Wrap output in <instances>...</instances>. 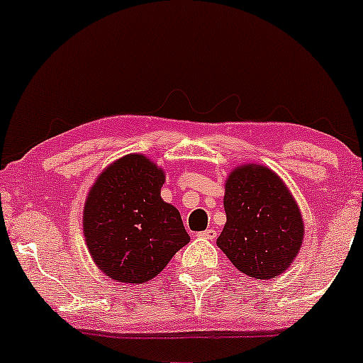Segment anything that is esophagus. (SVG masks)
<instances>
[{
	"mask_svg": "<svg viewBox=\"0 0 363 363\" xmlns=\"http://www.w3.org/2000/svg\"><path fill=\"white\" fill-rule=\"evenodd\" d=\"M199 237H203V239H215L216 237V230H213V228H206V230H203V232H199L198 234Z\"/></svg>",
	"mask_w": 363,
	"mask_h": 363,
	"instance_id": "1",
	"label": "esophagus"
}]
</instances>
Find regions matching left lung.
<instances>
[{
	"mask_svg": "<svg viewBox=\"0 0 363 363\" xmlns=\"http://www.w3.org/2000/svg\"><path fill=\"white\" fill-rule=\"evenodd\" d=\"M227 223L216 245L239 272L257 280L278 277L295 259L303 239L301 210L277 174L244 165L228 176Z\"/></svg>",
	"mask_w": 363,
	"mask_h": 363,
	"instance_id": "8db88e82",
	"label": "left lung"
}]
</instances>
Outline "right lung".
<instances>
[{"label": "right lung", "mask_w": 363, "mask_h": 363, "mask_svg": "<svg viewBox=\"0 0 363 363\" xmlns=\"http://www.w3.org/2000/svg\"><path fill=\"white\" fill-rule=\"evenodd\" d=\"M164 181L147 157L126 155L90 189L83 234L95 264L112 280H152L189 242L179 210L160 198Z\"/></svg>", "instance_id": "add662e5"}]
</instances>
